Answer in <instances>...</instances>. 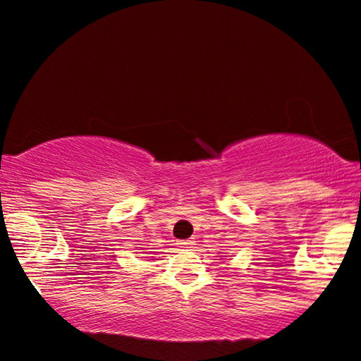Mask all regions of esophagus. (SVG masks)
I'll return each instance as SVG.
<instances>
[{
	"label": "esophagus",
	"instance_id": "1",
	"mask_svg": "<svg viewBox=\"0 0 361 361\" xmlns=\"http://www.w3.org/2000/svg\"><path fill=\"white\" fill-rule=\"evenodd\" d=\"M178 245L181 247V249H188V247L195 245L193 240H178Z\"/></svg>",
	"mask_w": 361,
	"mask_h": 361
}]
</instances>
